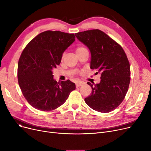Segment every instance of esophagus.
Wrapping results in <instances>:
<instances>
[{"label":"esophagus","instance_id":"obj_1","mask_svg":"<svg viewBox=\"0 0 151 151\" xmlns=\"http://www.w3.org/2000/svg\"><path fill=\"white\" fill-rule=\"evenodd\" d=\"M83 84H84V83H83V82L80 81V82H78V83H76V86L78 88V87H80V86H82V85H83Z\"/></svg>","mask_w":151,"mask_h":151}]
</instances>
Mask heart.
Returning <instances> with one entry per match:
<instances>
[{"label": "heart", "instance_id": "b5f03b06", "mask_svg": "<svg viewBox=\"0 0 151 151\" xmlns=\"http://www.w3.org/2000/svg\"><path fill=\"white\" fill-rule=\"evenodd\" d=\"M85 50H86V49L83 46H78L77 48L76 49V53L78 54V53L80 52H81V51H84Z\"/></svg>", "mask_w": 151, "mask_h": 151}]
</instances>
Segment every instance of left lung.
Returning <instances> with one entry per match:
<instances>
[{
  "label": "left lung",
  "instance_id": "1",
  "mask_svg": "<svg viewBox=\"0 0 151 151\" xmlns=\"http://www.w3.org/2000/svg\"><path fill=\"white\" fill-rule=\"evenodd\" d=\"M91 54L90 68L101 73V81L92 84L91 96L86 104L95 111L109 113L125 98L130 81V67L122 47L104 32L93 29L75 34Z\"/></svg>",
  "mask_w": 151,
  "mask_h": 151
}]
</instances>
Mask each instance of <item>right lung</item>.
I'll return each instance as SVG.
<instances>
[{
	"label": "right lung",
	"instance_id": "right-lung-1",
	"mask_svg": "<svg viewBox=\"0 0 151 151\" xmlns=\"http://www.w3.org/2000/svg\"><path fill=\"white\" fill-rule=\"evenodd\" d=\"M75 41L74 34L47 30L32 40L23 50L18 65V83L32 106L43 111L55 109L75 89V84L69 80L58 83L52 71Z\"/></svg>",
	"mask_w": 151,
	"mask_h": 151
}]
</instances>
